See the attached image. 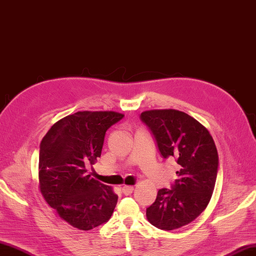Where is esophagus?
<instances>
[{
	"label": "esophagus",
	"mask_w": 256,
	"mask_h": 256,
	"mask_svg": "<svg viewBox=\"0 0 256 256\" xmlns=\"http://www.w3.org/2000/svg\"><path fill=\"white\" fill-rule=\"evenodd\" d=\"M133 191H134V186H124L122 188V192L126 195H130L133 193Z\"/></svg>",
	"instance_id": "34e87169"
}]
</instances>
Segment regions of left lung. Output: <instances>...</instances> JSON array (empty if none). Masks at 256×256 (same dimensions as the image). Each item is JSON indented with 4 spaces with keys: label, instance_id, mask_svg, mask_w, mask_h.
Wrapping results in <instances>:
<instances>
[{
    "label": "left lung",
    "instance_id": "obj_1",
    "mask_svg": "<svg viewBox=\"0 0 256 256\" xmlns=\"http://www.w3.org/2000/svg\"><path fill=\"white\" fill-rule=\"evenodd\" d=\"M140 118L162 157H174L180 164L174 186L160 188L146 210L147 220L162 230L181 228L198 218L212 198L218 170L215 142L204 126L179 110H147Z\"/></svg>",
    "mask_w": 256,
    "mask_h": 256
}]
</instances>
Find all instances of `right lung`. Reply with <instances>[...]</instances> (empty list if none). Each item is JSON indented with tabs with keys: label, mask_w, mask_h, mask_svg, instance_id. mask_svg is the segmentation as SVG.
<instances>
[{
	"label": "right lung",
	"mask_w": 256,
	"mask_h": 256,
	"mask_svg": "<svg viewBox=\"0 0 256 256\" xmlns=\"http://www.w3.org/2000/svg\"><path fill=\"white\" fill-rule=\"evenodd\" d=\"M124 114L114 111H78L53 124L40 144L39 188L64 222L78 230L106 222L118 195L87 174L102 150L106 130Z\"/></svg>",
	"instance_id": "obj_1"
}]
</instances>
